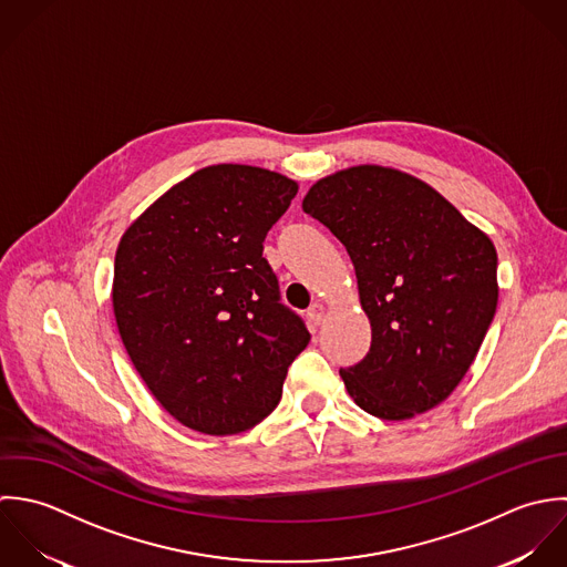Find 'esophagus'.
Listing matches in <instances>:
<instances>
[{"label":"esophagus","instance_id":"obj_1","mask_svg":"<svg viewBox=\"0 0 567 567\" xmlns=\"http://www.w3.org/2000/svg\"><path fill=\"white\" fill-rule=\"evenodd\" d=\"M309 320L316 324V327H320L322 322H324V316H327V309H324V305H320V302H316L311 309H309Z\"/></svg>","mask_w":567,"mask_h":567}]
</instances>
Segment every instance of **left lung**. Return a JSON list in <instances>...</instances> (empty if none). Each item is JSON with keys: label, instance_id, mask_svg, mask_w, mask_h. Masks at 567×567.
<instances>
[{"label": "left lung", "instance_id": "1", "mask_svg": "<svg viewBox=\"0 0 567 567\" xmlns=\"http://www.w3.org/2000/svg\"><path fill=\"white\" fill-rule=\"evenodd\" d=\"M302 210L348 251L370 320L368 354L340 374L383 421L443 403L473 363L497 309V251L423 179L361 164L318 179Z\"/></svg>", "mask_w": 567, "mask_h": 567}]
</instances>
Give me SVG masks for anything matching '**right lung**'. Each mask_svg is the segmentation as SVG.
<instances>
[{
    "instance_id": "add662e5",
    "label": "right lung",
    "mask_w": 567,
    "mask_h": 567,
    "mask_svg": "<svg viewBox=\"0 0 567 567\" xmlns=\"http://www.w3.org/2000/svg\"><path fill=\"white\" fill-rule=\"evenodd\" d=\"M296 193L298 182L260 166H206L117 243V333L151 394L195 432L229 436L267 419L311 340L262 258Z\"/></svg>"
}]
</instances>
